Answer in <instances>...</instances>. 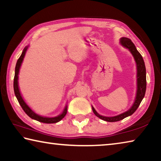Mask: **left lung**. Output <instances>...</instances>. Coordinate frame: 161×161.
Returning a JSON list of instances; mask_svg holds the SVG:
<instances>
[{"instance_id": "1", "label": "left lung", "mask_w": 161, "mask_h": 161, "mask_svg": "<svg viewBox=\"0 0 161 161\" xmlns=\"http://www.w3.org/2000/svg\"><path fill=\"white\" fill-rule=\"evenodd\" d=\"M121 44L124 47L129 49L130 53L134 57V59L137 65V93H136V97L135 102L132 106V107L130 108L129 111H126L125 113L120 114L119 116H114V117H106L99 115L94 108L92 107V110L94 113L95 115L99 119L103 120V121L108 122H115L124 119L126 117L132 115L135 112L136 110L137 109L138 107H139L141 101L143 99L145 96L146 90V67L145 63H144L143 59L141 56V54L139 53L133 43L131 42L129 38L128 37H122L120 40Z\"/></svg>"}]
</instances>
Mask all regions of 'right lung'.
I'll use <instances>...</instances> for the list:
<instances>
[{"mask_svg":"<svg viewBox=\"0 0 161 161\" xmlns=\"http://www.w3.org/2000/svg\"><path fill=\"white\" fill-rule=\"evenodd\" d=\"M27 49H28V47H25V48H24L23 53H22L20 57L18 59L17 63H16L15 69L14 81H13V88H14V92H15V97H16V98H17L19 103H20L21 107L23 108V109L24 110V111H25L27 115L29 116L31 119L37 120V121H38L42 122V123H45V124L57 123V122L59 121L61 119H63L64 117L65 116V115H66L67 111V106L64 108L63 113H62L61 115H59V116H57V117H54V118H47V117L40 116L39 115H37V114H36L35 113H34L33 111H32L31 109V108H30L26 104L25 102H24V100L23 99V98H22V97H21L20 91H19V89H18V73H19V69H20V67L21 65L22 62H23V60L24 56H25V54Z\"/></svg>","mask_w":161,"mask_h":161,"instance_id":"1","label":"right lung"}]
</instances>
